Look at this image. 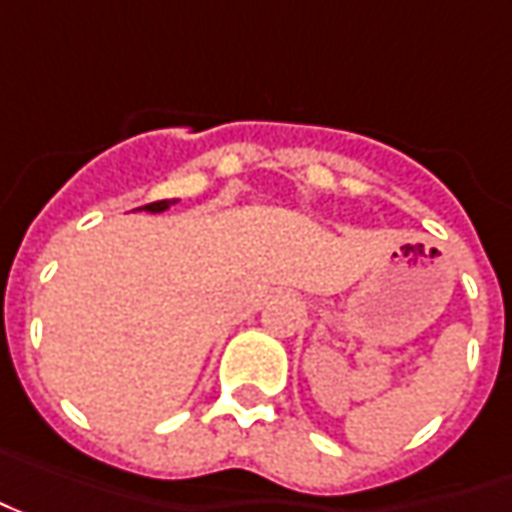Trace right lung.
Instances as JSON below:
<instances>
[{
	"label": "right lung",
	"instance_id": "add662e5",
	"mask_svg": "<svg viewBox=\"0 0 512 512\" xmlns=\"http://www.w3.org/2000/svg\"><path fill=\"white\" fill-rule=\"evenodd\" d=\"M177 200H157V202H149V205H143V208H137V211H152V214H157V211H166L168 205Z\"/></svg>",
	"mask_w": 512,
	"mask_h": 512
}]
</instances>
